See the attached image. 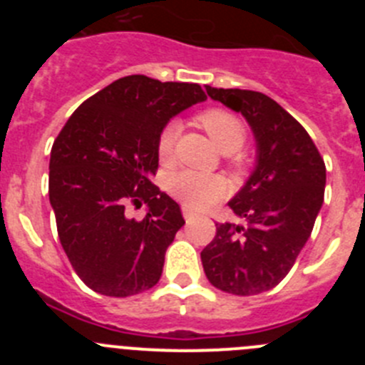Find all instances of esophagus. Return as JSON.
Instances as JSON below:
<instances>
[{
	"instance_id": "34e87169",
	"label": "esophagus",
	"mask_w": 365,
	"mask_h": 365,
	"mask_svg": "<svg viewBox=\"0 0 365 365\" xmlns=\"http://www.w3.org/2000/svg\"><path fill=\"white\" fill-rule=\"evenodd\" d=\"M182 215H185L186 221H192V219L195 217V215H197V214H195V212H193V210H190L188 206H182Z\"/></svg>"
}]
</instances>
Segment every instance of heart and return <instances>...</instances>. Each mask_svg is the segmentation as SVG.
Listing matches in <instances>:
<instances>
[{
	"label": "heart",
	"mask_w": 365,
	"mask_h": 365,
	"mask_svg": "<svg viewBox=\"0 0 365 365\" xmlns=\"http://www.w3.org/2000/svg\"><path fill=\"white\" fill-rule=\"evenodd\" d=\"M197 118L219 151L234 153L243 148L247 128L237 115L227 109L212 108L202 111ZM179 131V122H168L160 130L157 137V155L160 163H168L172 159ZM166 190L188 208L202 210L225 195L227 185L217 175H208V173L193 172V170H179L168 175Z\"/></svg>",
	"instance_id": "heart-1"
}]
</instances>
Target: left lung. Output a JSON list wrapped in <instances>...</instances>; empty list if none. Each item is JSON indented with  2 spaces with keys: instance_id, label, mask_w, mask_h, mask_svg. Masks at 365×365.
I'll return each instance as SVG.
<instances>
[{
  "instance_id": "left-lung-1",
  "label": "left lung",
  "mask_w": 365,
  "mask_h": 365,
  "mask_svg": "<svg viewBox=\"0 0 365 365\" xmlns=\"http://www.w3.org/2000/svg\"><path fill=\"white\" fill-rule=\"evenodd\" d=\"M208 96L241 113L252 128L257 160L228 202L247 227L217 222L202 248L206 278L219 291L252 296L285 278L324 205L325 164L303 125L270 96L206 86Z\"/></svg>"
}]
</instances>
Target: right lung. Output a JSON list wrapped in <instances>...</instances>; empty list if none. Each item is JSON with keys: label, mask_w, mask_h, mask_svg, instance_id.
<instances>
[{"label": "right lung", "mask_w": 365, "mask_h": 365, "mask_svg": "<svg viewBox=\"0 0 365 365\" xmlns=\"http://www.w3.org/2000/svg\"><path fill=\"white\" fill-rule=\"evenodd\" d=\"M206 100L199 83L144 74L115 80L69 117L51 150L49 201L74 272L98 294L125 298L157 285L185 225L180 206L151 182L168 120ZM144 200L147 217H125Z\"/></svg>", "instance_id": "add662e5"}]
</instances>
